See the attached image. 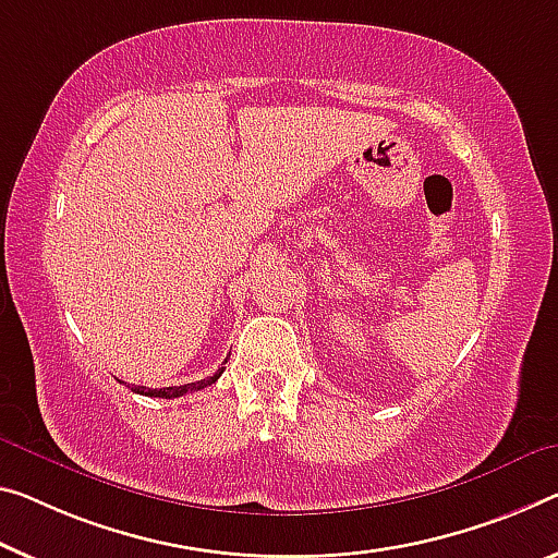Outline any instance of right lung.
<instances>
[{"mask_svg":"<svg viewBox=\"0 0 558 558\" xmlns=\"http://www.w3.org/2000/svg\"><path fill=\"white\" fill-rule=\"evenodd\" d=\"M221 372H225V366L219 368L217 374L214 376H207V379L202 381H194V384H184V387H167V389H147V387H132V391L136 393H144V397H159V399H177V397H184V393L190 391H199L204 387H209V384H214L221 376Z\"/></svg>","mask_w":558,"mask_h":558,"instance_id":"right-lung-1","label":"right lung"}]
</instances>
